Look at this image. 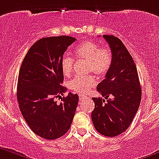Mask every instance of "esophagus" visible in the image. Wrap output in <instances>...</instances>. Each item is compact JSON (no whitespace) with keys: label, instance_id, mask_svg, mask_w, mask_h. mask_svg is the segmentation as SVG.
<instances>
[{"label":"esophagus","instance_id":"1","mask_svg":"<svg viewBox=\"0 0 159 159\" xmlns=\"http://www.w3.org/2000/svg\"><path fill=\"white\" fill-rule=\"evenodd\" d=\"M85 97H86V96L83 95V94H79V100L80 101H82Z\"/></svg>","mask_w":159,"mask_h":159}]
</instances>
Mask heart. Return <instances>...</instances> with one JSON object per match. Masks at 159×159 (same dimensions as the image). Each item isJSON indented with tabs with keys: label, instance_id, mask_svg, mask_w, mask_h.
<instances>
[{
	"label": "heart",
	"instance_id": "b5f03b06",
	"mask_svg": "<svg viewBox=\"0 0 159 159\" xmlns=\"http://www.w3.org/2000/svg\"><path fill=\"white\" fill-rule=\"evenodd\" d=\"M74 55L78 59L86 60V71L93 72L98 76H104L111 68L112 53L108 48H101L91 40L83 42L75 48ZM61 70L64 76H69L73 70L74 58L64 55L60 61ZM96 85V79L92 75L76 76L69 81V87L74 92L85 93Z\"/></svg>",
	"mask_w": 159,
	"mask_h": 159
}]
</instances>
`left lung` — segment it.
Listing matches in <instances>:
<instances>
[{"label":"left lung","mask_w":159,"mask_h":159,"mask_svg":"<svg viewBox=\"0 0 159 159\" xmlns=\"http://www.w3.org/2000/svg\"><path fill=\"white\" fill-rule=\"evenodd\" d=\"M112 53V62L97 91L104 97H93L94 128L101 135L115 137L128 129L139 107L142 89L136 66L122 41L104 35ZM110 99H108V97Z\"/></svg>","instance_id":"1"}]
</instances>
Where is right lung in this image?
<instances>
[{"mask_svg": "<svg viewBox=\"0 0 159 159\" xmlns=\"http://www.w3.org/2000/svg\"><path fill=\"white\" fill-rule=\"evenodd\" d=\"M76 39L61 35L40 39L28 50L20 69L17 101L31 131L46 139H56L68 131L78 103V94L69 93L58 104L66 88L60 61Z\"/></svg>", "mask_w": 159, "mask_h": 159, "instance_id": "add662e5", "label": "right lung"}]
</instances>
